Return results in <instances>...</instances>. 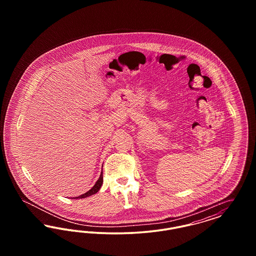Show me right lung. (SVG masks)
I'll list each match as a JSON object with an SVG mask.
<instances>
[{"mask_svg":"<svg viewBox=\"0 0 256 256\" xmlns=\"http://www.w3.org/2000/svg\"><path fill=\"white\" fill-rule=\"evenodd\" d=\"M102 182H104V180H102V170L100 176V178H98V180L96 184H95L88 192H86V193L82 194V195L78 196H76L74 198H86V196H89L96 194L98 191L100 190V186H102Z\"/></svg>","mask_w":256,"mask_h":256,"instance_id":"1","label":"right lung"}]
</instances>
